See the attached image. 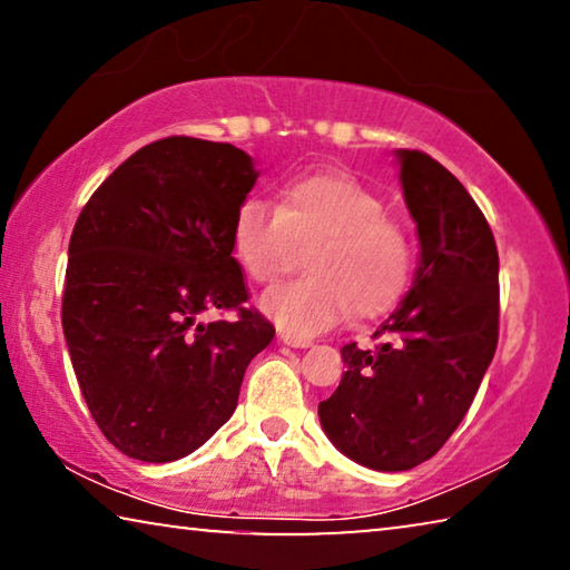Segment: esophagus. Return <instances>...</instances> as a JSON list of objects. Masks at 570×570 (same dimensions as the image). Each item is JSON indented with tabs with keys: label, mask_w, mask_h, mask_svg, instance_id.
<instances>
[{
	"label": "esophagus",
	"mask_w": 570,
	"mask_h": 570,
	"mask_svg": "<svg viewBox=\"0 0 570 570\" xmlns=\"http://www.w3.org/2000/svg\"><path fill=\"white\" fill-rule=\"evenodd\" d=\"M278 337H282V343L292 345V347H309V345H312V340H309V337H302V335L286 333V330H282V333H278Z\"/></svg>",
	"instance_id": "obj_1"
}]
</instances>
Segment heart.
<instances>
[{"label": "heart", "mask_w": 570, "mask_h": 570, "mask_svg": "<svg viewBox=\"0 0 570 570\" xmlns=\"http://www.w3.org/2000/svg\"><path fill=\"white\" fill-rule=\"evenodd\" d=\"M296 245L312 243L304 266L312 274L263 294L261 307L294 335L384 312L404 292L412 271V240L404 225L384 212L366 184L343 171L288 178L276 207L245 199L230 225L237 263L253 282L268 284L292 261Z\"/></svg>", "instance_id": "b5f03b06"}]
</instances>
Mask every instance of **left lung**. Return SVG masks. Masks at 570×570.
<instances>
[{"instance_id":"left-lung-1","label":"left lung","mask_w":570,"mask_h":570,"mask_svg":"<svg viewBox=\"0 0 570 570\" xmlns=\"http://www.w3.org/2000/svg\"><path fill=\"white\" fill-rule=\"evenodd\" d=\"M420 235V266L402 304L363 351L340 347L345 373L320 402L327 438L373 471H410L465 417L499 340V253L465 186L422 150H396Z\"/></svg>"}]
</instances>
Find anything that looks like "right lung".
I'll use <instances>...</instances> for the list:
<instances>
[{"mask_svg":"<svg viewBox=\"0 0 570 570\" xmlns=\"http://www.w3.org/2000/svg\"><path fill=\"white\" fill-rule=\"evenodd\" d=\"M248 153L186 135L140 148L105 178L68 243L61 322L105 438L171 463L233 417L274 325L248 302L230 225L256 184ZM235 321L204 323L212 311Z\"/></svg>","mask_w":570,"mask_h":570,"instance_id":"add662e5","label":"right lung"}]
</instances>
